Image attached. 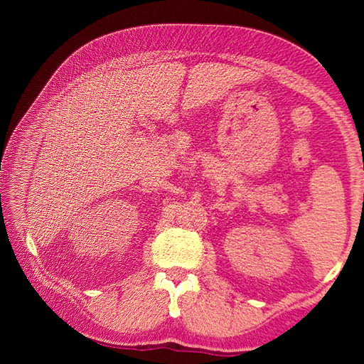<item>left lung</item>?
Returning <instances> with one entry per match:
<instances>
[{
    "label": "left lung",
    "mask_w": 364,
    "mask_h": 364,
    "mask_svg": "<svg viewBox=\"0 0 364 364\" xmlns=\"http://www.w3.org/2000/svg\"><path fill=\"white\" fill-rule=\"evenodd\" d=\"M363 200H364V198H363Z\"/></svg>",
    "instance_id": "obj_1"
}]
</instances>
